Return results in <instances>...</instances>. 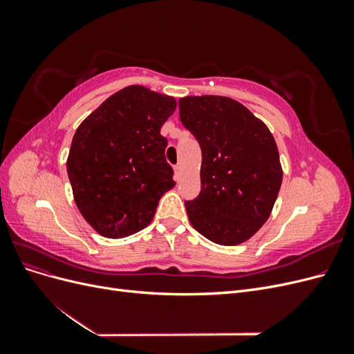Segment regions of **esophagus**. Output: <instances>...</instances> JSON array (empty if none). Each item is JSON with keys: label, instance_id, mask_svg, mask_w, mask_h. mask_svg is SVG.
I'll return each instance as SVG.
<instances>
[{"label": "esophagus", "instance_id": "obj_1", "mask_svg": "<svg viewBox=\"0 0 354 354\" xmlns=\"http://www.w3.org/2000/svg\"><path fill=\"white\" fill-rule=\"evenodd\" d=\"M180 171H181V167L178 164L174 165V177H176V180L180 178Z\"/></svg>", "mask_w": 354, "mask_h": 354}]
</instances>
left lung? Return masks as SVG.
<instances>
[{
    "instance_id": "1",
    "label": "left lung",
    "mask_w": 354,
    "mask_h": 354,
    "mask_svg": "<svg viewBox=\"0 0 354 354\" xmlns=\"http://www.w3.org/2000/svg\"><path fill=\"white\" fill-rule=\"evenodd\" d=\"M180 121L202 151L201 192L186 201L189 220L218 245L248 241L269 218L282 185L279 152L269 128L223 95L178 100Z\"/></svg>"
}]
</instances>
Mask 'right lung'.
<instances>
[{
  "label": "right lung",
  "instance_id": "right-lung-1",
  "mask_svg": "<svg viewBox=\"0 0 354 354\" xmlns=\"http://www.w3.org/2000/svg\"><path fill=\"white\" fill-rule=\"evenodd\" d=\"M169 95L130 85L106 99L75 131L68 176L82 217L102 236L145 229L176 186L160 127L176 111Z\"/></svg>",
  "mask_w": 354,
  "mask_h": 354
}]
</instances>
